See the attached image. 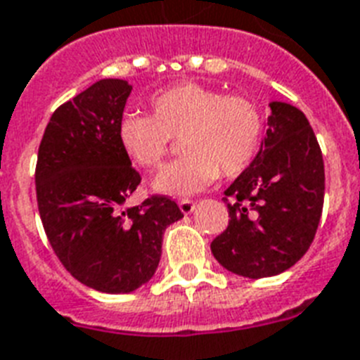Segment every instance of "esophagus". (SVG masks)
Masks as SVG:
<instances>
[{"mask_svg": "<svg viewBox=\"0 0 360 360\" xmlns=\"http://www.w3.org/2000/svg\"><path fill=\"white\" fill-rule=\"evenodd\" d=\"M179 209H181V212H183V214H190V212L195 209V201L181 200L179 201Z\"/></svg>", "mask_w": 360, "mask_h": 360, "instance_id": "esophagus-1", "label": "esophagus"}]
</instances>
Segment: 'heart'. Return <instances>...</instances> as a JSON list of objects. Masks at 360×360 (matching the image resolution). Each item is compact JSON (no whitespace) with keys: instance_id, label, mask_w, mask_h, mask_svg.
Wrapping results in <instances>:
<instances>
[{"instance_id":"obj_1","label":"heart","mask_w":360,"mask_h":360,"mask_svg":"<svg viewBox=\"0 0 360 360\" xmlns=\"http://www.w3.org/2000/svg\"><path fill=\"white\" fill-rule=\"evenodd\" d=\"M151 116L124 114L118 142L134 165L157 170L181 136L185 157L160 172L153 186L170 195H190L220 177L244 174L261 153L264 114L246 96H226L198 83H181L151 98Z\"/></svg>"}]
</instances>
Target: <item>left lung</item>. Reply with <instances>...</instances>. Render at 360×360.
I'll return each mask as SVG.
<instances>
[{
    "label": "left lung",
    "instance_id": "8db88e82",
    "mask_svg": "<svg viewBox=\"0 0 360 360\" xmlns=\"http://www.w3.org/2000/svg\"><path fill=\"white\" fill-rule=\"evenodd\" d=\"M255 162L224 192L229 226L210 244L236 276L262 279L288 270L311 248L323 209L322 150L296 107L271 101Z\"/></svg>",
    "mask_w": 360,
    "mask_h": 360
}]
</instances>
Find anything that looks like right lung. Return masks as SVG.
Listing matches in <instances>:
<instances>
[{"instance_id":"add662e5","label":"right lung","mask_w":360,"mask_h":360,"mask_svg":"<svg viewBox=\"0 0 360 360\" xmlns=\"http://www.w3.org/2000/svg\"><path fill=\"white\" fill-rule=\"evenodd\" d=\"M131 86L101 79L51 114L38 148L37 201L55 255L79 283L127 294L153 277L162 235L183 218L168 195L125 207L140 174L118 142Z\"/></svg>"}]
</instances>
